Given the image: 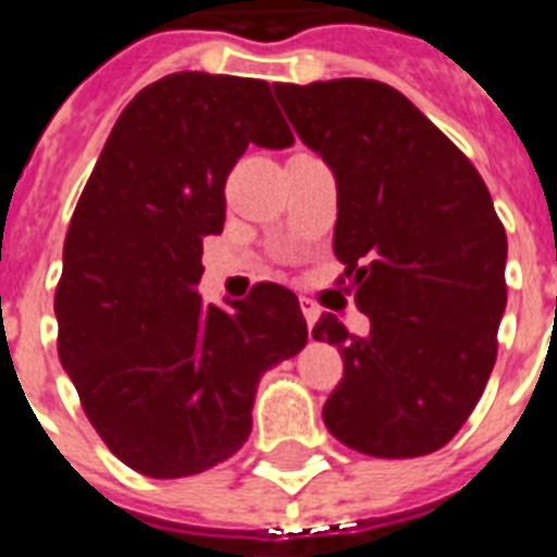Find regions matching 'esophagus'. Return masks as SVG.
<instances>
[{
    "label": "esophagus",
    "instance_id": "obj_1",
    "mask_svg": "<svg viewBox=\"0 0 557 557\" xmlns=\"http://www.w3.org/2000/svg\"><path fill=\"white\" fill-rule=\"evenodd\" d=\"M300 312H304L306 326H309V332H312L314 321H318V318H321V309H318V306H314L312 300H309V297H300Z\"/></svg>",
    "mask_w": 557,
    "mask_h": 557
}]
</instances>
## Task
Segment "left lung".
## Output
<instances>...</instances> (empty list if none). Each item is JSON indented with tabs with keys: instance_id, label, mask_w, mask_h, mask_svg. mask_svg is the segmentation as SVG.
<instances>
[{
	"instance_id": "1",
	"label": "left lung",
	"mask_w": 557,
	"mask_h": 557,
	"mask_svg": "<svg viewBox=\"0 0 557 557\" xmlns=\"http://www.w3.org/2000/svg\"><path fill=\"white\" fill-rule=\"evenodd\" d=\"M274 95L335 176V257L370 318L367 338L330 312L314 323L312 338L344 352L323 422L370 457L440 450L471 416L497 358L509 245L492 193L387 83H274Z\"/></svg>"
}]
</instances>
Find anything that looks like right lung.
Here are the masks:
<instances>
[{
    "label": "right lung",
    "mask_w": 557,
    "mask_h": 557,
    "mask_svg": "<svg viewBox=\"0 0 557 557\" xmlns=\"http://www.w3.org/2000/svg\"><path fill=\"white\" fill-rule=\"evenodd\" d=\"M248 144L292 147L265 81L176 72L129 100L74 208L54 295L57 349L107 448L176 480L234 457L262 372L306 347L304 312L260 283L201 304V239Z\"/></svg>",
    "instance_id": "obj_1"
}]
</instances>
